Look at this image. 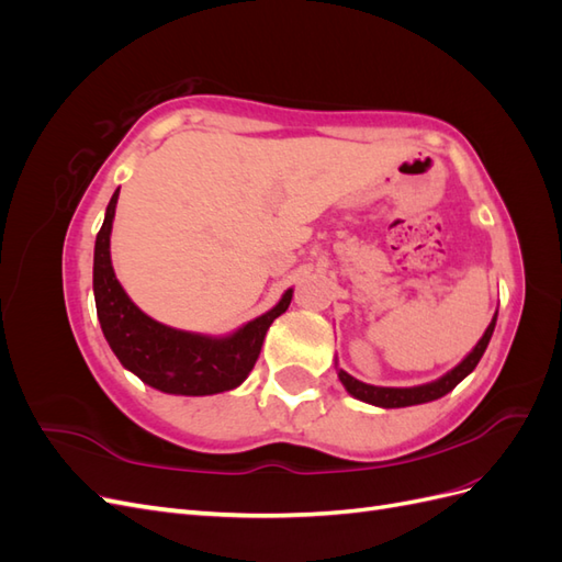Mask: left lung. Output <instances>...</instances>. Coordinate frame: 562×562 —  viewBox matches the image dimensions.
<instances>
[{"instance_id": "1", "label": "left lung", "mask_w": 562, "mask_h": 562, "mask_svg": "<svg viewBox=\"0 0 562 562\" xmlns=\"http://www.w3.org/2000/svg\"><path fill=\"white\" fill-rule=\"evenodd\" d=\"M495 323H497V314L492 318V323L487 326L485 335L481 337V342L473 347V351L467 356V359L459 363L454 370H450L446 378H440L431 384H422V386H411V389H394V386H370L363 384L359 380H353L351 375H347L345 370H339L337 375L342 380L345 389L349 391L351 396H356L359 401L372 403V405H380V407H405V405H419V403H429L436 401L440 396H446L448 391H452L459 382H462L469 372L479 366L481 356L487 349V342L492 337V330H495Z\"/></svg>"}]
</instances>
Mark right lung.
<instances>
[{
    "mask_svg": "<svg viewBox=\"0 0 562 562\" xmlns=\"http://www.w3.org/2000/svg\"><path fill=\"white\" fill-rule=\"evenodd\" d=\"M116 199L119 190L108 203L93 252L95 310L116 359L145 384L166 394L206 396L239 386L258 361L269 326L291 304L293 291H288L274 310L246 323L232 337L215 339L161 326L135 307L114 277L110 232Z\"/></svg>",
    "mask_w": 562,
    "mask_h": 562,
    "instance_id": "obj_1",
    "label": "right lung"
}]
</instances>
